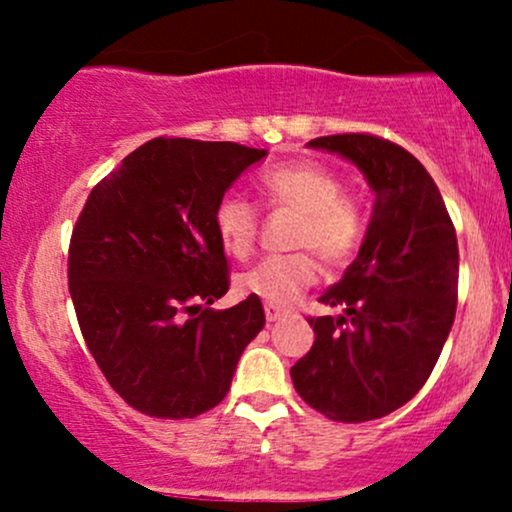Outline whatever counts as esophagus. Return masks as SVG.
<instances>
[{"label": "esophagus", "instance_id": "esophagus-1", "mask_svg": "<svg viewBox=\"0 0 512 512\" xmlns=\"http://www.w3.org/2000/svg\"><path fill=\"white\" fill-rule=\"evenodd\" d=\"M264 315H267L269 322H276V320H281V317H286V310L279 308V305H274V303H264Z\"/></svg>", "mask_w": 512, "mask_h": 512}]
</instances>
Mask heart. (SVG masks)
<instances>
[{"label":"heart","mask_w":512,"mask_h":512,"mask_svg":"<svg viewBox=\"0 0 512 512\" xmlns=\"http://www.w3.org/2000/svg\"><path fill=\"white\" fill-rule=\"evenodd\" d=\"M260 192L272 209L298 214L291 245L305 248L293 255L267 257L238 276V291L274 305L291 303L315 284L317 252L330 267H342L366 238V211L346 195L344 180L315 161H291L262 175ZM260 214L240 195H226L214 209V231L228 255L245 260L255 250Z\"/></svg>","instance_id":"heart-1"}]
</instances>
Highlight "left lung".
Returning a JSON list of instances; mask_svg holds the SVG:
<instances>
[{"label":"left lung","instance_id":"1","mask_svg":"<svg viewBox=\"0 0 512 512\" xmlns=\"http://www.w3.org/2000/svg\"><path fill=\"white\" fill-rule=\"evenodd\" d=\"M308 146L358 166L375 204L356 260L320 296L344 313L308 317L315 342L291 380L327 419H383L424 387L450 334L460 272L455 226L428 170L399 144L332 134Z\"/></svg>","mask_w":512,"mask_h":512}]
</instances>
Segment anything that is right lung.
Returning a JSON list of instances; mask_svg holds the SVG:
<instances>
[{
  "label": "right lung",
  "mask_w": 512,
  "mask_h": 512,
  "mask_svg": "<svg viewBox=\"0 0 512 512\" xmlns=\"http://www.w3.org/2000/svg\"><path fill=\"white\" fill-rule=\"evenodd\" d=\"M264 156L156 137L93 187L76 219L67 269L76 320L110 387L146 416L214 409L264 327L257 296L209 308L231 284L214 209Z\"/></svg>",
  "instance_id": "1"
}]
</instances>
